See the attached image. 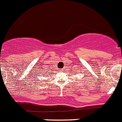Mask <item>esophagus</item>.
<instances>
[{
  "instance_id": "esophagus-1",
  "label": "esophagus",
  "mask_w": 122,
  "mask_h": 122,
  "mask_svg": "<svg viewBox=\"0 0 122 122\" xmlns=\"http://www.w3.org/2000/svg\"><path fill=\"white\" fill-rule=\"evenodd\" d=\"M59 71H63V69H62V68H61V69H60V70H59Z\"/></svg>"
}]
</instances>
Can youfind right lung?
<instances>
[{
	"mask_svg": "<svg viewBox=\"0 0 122 122\" xmlns=\"http://www.w3.org/2000/svg\"><path fill=\"white\" fill-rule=\"evenodd\" d=\"M45 72H46V71H44V73H45ZM47 73H46V75H45V76H46L47 77Z\"/></svg>",
	"mask_w": 122,
	"mask_h": 122,
	"instance_id": "1",
	"label": "right lung"
}]
</instances>
